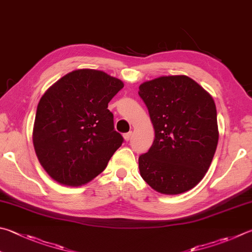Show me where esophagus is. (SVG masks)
Listing matches in <instances>:
<instances>
[{
  "label": "esophagus",
  "mask_w": 252,
  "mask_h": 252,
  "mask_svg": "<svg viewBox=\"0 0 252 252\" xmlns=\"http://www.w3.org/2000/svg\"><path fill=\"white\" fill-rule=\"evenodd\" d=\"M131 135H132V132H127V133L123 134V138H125V141H129L131 139Z\"/></svg>",
  "instance_id": "obj_1"
}]
</instances>
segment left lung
<instances>
[{"instance_id":"obj_1","label":"left lung","mask_w":252,"mask_h":252,"mask_svg":"<svg viewBox=\"0 0 252 252\" xmlns=\"http://www.w3.org/2000/svg\"><path fill=\"white\" fill-rule=\"evenodd\" d=\"M155 131L149 152L139 158L140 174L154 190L185 193L203 180L218 143L212 95L184 75L162 76L139 87Z\"/></svg>"}]
</instances>
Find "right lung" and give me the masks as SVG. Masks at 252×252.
<instances>
[{
	"label": "right lung",
	"mask_w": 252,
	"mask_h": 252,
	"mask_svg": "<svg viewBox=\"0 0 252 252\" xmlns=\"http://www.w3.org/2000/svg\"><path fill=\"white\" fill-rule=\"evenodd\" d=\"M123 82L95 69L62 77L40 98L33 144L40 165L59 184L81 186L107 167L123 138L108 103Z\"/></svg>",
	"instance_id": "1"
}]
</instances>
